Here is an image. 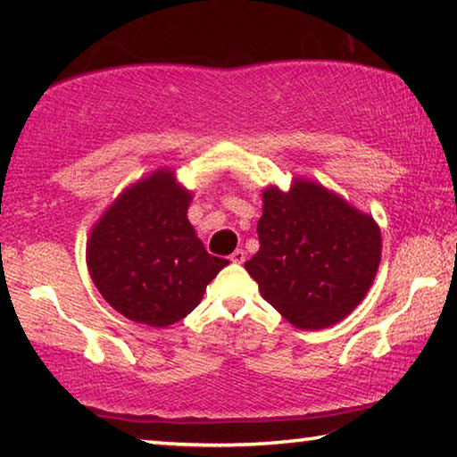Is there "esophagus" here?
Instances as JSON below:
<instances>
[{
  "instance_id": "34e87169",
  "label": "esophagus",
  "mask_w": 457,
  "mask_h": 457,
  "mask_svg": "<svg viewBox=\"0 0 457 457\" xmlns=\"http://www.w3.org/2000/svg\"><path fill=\"white\" fill-rule=\"evenodd\" d=\"M229 260L234 262V264H242V262L245 260V253H244V250H236V252L231 253V256H229Z\"/></svg>"
}]
</instances>
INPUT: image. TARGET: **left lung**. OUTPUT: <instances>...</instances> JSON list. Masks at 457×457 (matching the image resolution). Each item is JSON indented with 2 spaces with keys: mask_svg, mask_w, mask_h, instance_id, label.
<instances>
[{
  "mask_svg": "<svg viewBox=\"0 0 457 457\" xmlns=\"http://www.w3.org/2000/svg\"><path fill=\"white\" fill-rule=\"evenodd\" d=\"M258 237L247 274L264 300L303 330L345 319L365 298L381 262L373 218L306 181L288 193L264 191Z\"/></svg>",
  "mask_w": 457,
  "mask_h": 457,
  "instance_id": "obj_1",
  "label": "left lung"
}]
</instances>
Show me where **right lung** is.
<instances>
[{"label": "right lung", "instance_id": "add662e5", "mask_svg": "<svg viewBox=\"0 0 457 457\" xmlns=\"http://www.w3.org/2000/svg\"><path fill=\"white\" fill-rule=\"evenodd\" d=\"M189 201L171 173L157 171L122 193L92 229V282L129 320L161 328L185 319L229 264L197 239Z\"/></svg>", "mask_w": 457, "mask_h": 457}]
</instances>
